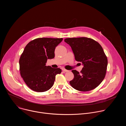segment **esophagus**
Instances as JSON below:
<instances>
[{"label": "esophagus", "instance_id": "esophagus-1", "mask_svg": "<svg viewBox=\"0 0 126 126\" xmlns=\"http://www.w3.org/2000/svg\"><path fill=\"white\" fill-rule=\"evenodd\" d=\"M62 70L64 72H69V70H66V69H65L64 68H62Z\"/></svg>", "mask_w": 126, "mask_h": 126}]
</instances>
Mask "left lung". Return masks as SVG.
I'll return each instance as SVG.
<instances>
[{
	"label": "left lung",
	"instance_id": "8db88e82",
	"mask_svg": "<svg viewBox=\"0 0 126 126\" xmlns=\"http://www.w3.org/2000/svg\"><path fill=\"white\" fill-rule=\"evenodd\" d=\"M64 41L71 46L75 60L83 65L80 73L72 70L74 77L70 81L71 86L83 92L96 88L104 80L108 65L102 46L94 40L87 37L68 38Z\"/></svg>",
	"mask_w": 126,
	"mask_h": 126
}]
</instances>
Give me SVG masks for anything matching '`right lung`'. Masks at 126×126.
I'll return each mask as SVG.
<instances>
[{
    "instance_id": "1",
    "label": "right lung",
    "mask_w": 126,
    "mask_h": 126,
    "mask_svg": "<svg viewBox=\"0 0 126 126\" xmlns=\"http://www.w3.org/2000/svg\"><path fill=\"white\" fill-rule=\"evenodd\" d=\"M63 38H39L25 46L19 59V70L26 84L32 90L43 92L53 85L55 76L60 74V68L46 66L47 59L55 57L56 47Z\"/></svg>"
}]
</instances>
